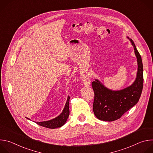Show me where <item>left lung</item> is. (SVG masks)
I'll list each match as a JSON object with an SVG mask.
<instances>
[{
	"mask_svg": "<svg viewBox=\"0 0 153 153\" xmlns=\"http://www.w3.org/2000/svg\"><path fill=\"white\" fill-rule=\"evenodd\" d=\"M129 40L134 47L138 65L137 76L134 83L125 89L112 91L106 88L97 79L92 82L94 92L93 111L100 120L111 122L120 119L138 102L140 97L143 83V64L134 42L131 39Z\"/></svg>",
	"mask_w": 153,
	"mask_h": 153,
	"instance_id": "1",
	"label": "left lung"
}]
</instances>
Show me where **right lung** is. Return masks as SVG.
<instances>
[{"label": "right lung", "mask_w": 153, "mask_h": 153, "mask_svg": "<svg viewBox=\"0 0 153 153\" xmlns=\"http://www.w3.org/2000/svg\"><path fill=\"white\" fill-rule=\"evenodd\" d=\"M70 98V97L68 96L63 110L62 113L59 116L48 121L40 122H36V123L40 126L48 128H51V129L60 128L62 126H63L65 123V122H67L68 117L70 115V110H69ZM28 119L30 120V119Z\"/></svg>", "instance_id": "obj_1"}]
</instances>
